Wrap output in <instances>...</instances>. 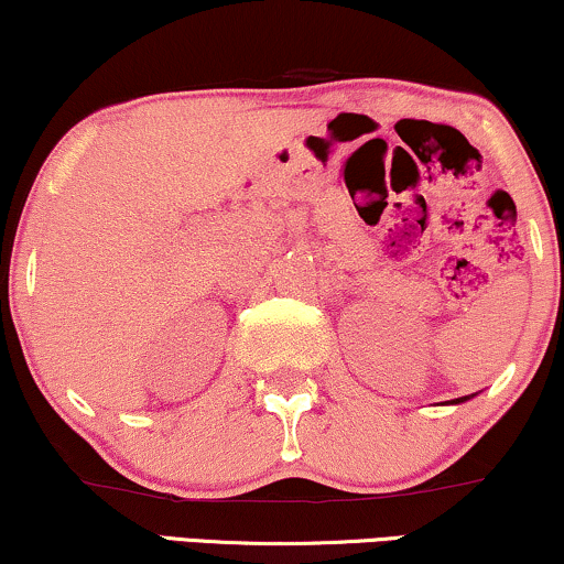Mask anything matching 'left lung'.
<instances>
[{
  "label": "left lung",
  "instance_id": "8db88e82",
  "mask_svg": "<svg viewBox=\"0 0 564 564\" xmlns=\"http://www.w3.org/2000/svg\"><path fill=\"white\" fill-rule=\"evenodd\" d=\"M465 400H467V395H465V398H457V400H452V403H465Z\"/></svg>",
  "mask_w": 564,
  "mask_h": 564
}]
</instances>
